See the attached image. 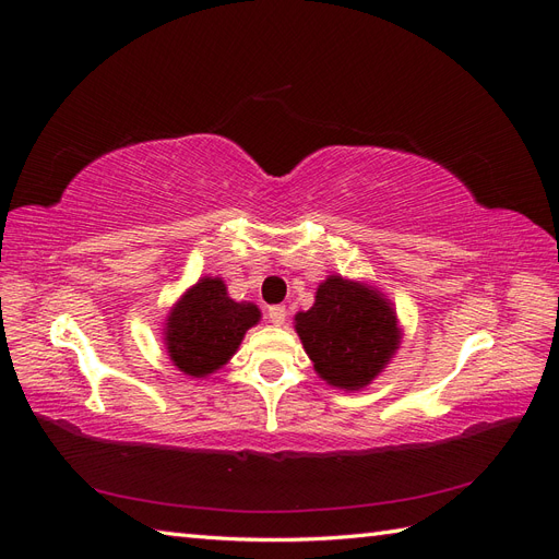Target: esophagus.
<instances>
[{
	"label": "esophagus",
	"mask_w": 559,
	"mask_h": 559,
	"mask_svg": "<svg viewBox=\"0 0 559 559\" xmlns=\"http://www.w3.org/2000/svg\"><path fill=\"white\" fill-rule=\"evenodd\" d=\"M267 319L273 321L275 326H282L284 321H286V308H284V306H273V308H267Z\"/></svg>",
	"instance_id": "obj_1"
}]
</instances>
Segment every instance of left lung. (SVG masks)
Segmentation results:
<instances>
[{
  "mask_svg": "<svg viewBox=\"0 0 559 559\" xmlns=\"http://www.w3.org/2000/svg\"><path fill=\"white\" fill-rule=\"evenodd\" d=\"M294 329L317 376L343 392L373 382L403 337L394 302L373 284L343 275L317 286L312 308L296 312Z\"/></svg>",
  "mask_w": 559,
  "mask_h": 559,
  "instance_id": "left-lung-1",
  "label": "left lung"
}]
</instances>
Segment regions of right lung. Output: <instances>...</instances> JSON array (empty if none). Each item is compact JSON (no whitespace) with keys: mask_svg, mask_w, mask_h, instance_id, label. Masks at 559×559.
I'll return each mask as SVG.
<instances>
[{"mask_svg":"<svg viewBox=\"0 0 559 559\" xmlns=\"http://www.w3.org/2000/svg\"><path fill=\"white\" fill-rule=\"evenodd\" d=\"M261 321L259 306L228 296L222 277H200L170 308L163 343L173 366L189 378L222 370L240 349L245 333Z\"/></svg>","mask_w":559,"mask_h":559,"instance_id":"obj_1","label":"right lung"}]
</instances>
